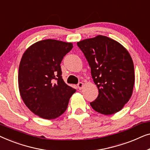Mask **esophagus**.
Here are the masks:
<instances>
[{"label": "esophagus", "mask_w": 150, "mask_h": 150, "mask_svg": "<svg viewBox=\"0 0 150 150\" xmlns=\"http://www.w3.org/2000/svg\"><path fill=\"white\" fill-rule=\"evenodd\" d=\"M77 87H78V88H79L80 90H81L83 88V87H84V83H79L77 85Z\"/></svg>", "instance_id": "34e87169"}]
</instances>
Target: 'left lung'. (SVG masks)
<instances>
[{"instance_id":"1","label":"left lung","mask_w":150,"mask_h":150,"mask_svg":"<svg viewBox=\"0 0 150 150\" xmlns=\"http://www.w3.org/2000/svg\"><path fill=\"white\" fill-rule=\"evenodd\" d=\"M91 67L98 98L90 103L96 112L110 115L120 111L132 95L134 69L126 48L104 35L77 42Z\"/></svg>"}]
</instances>
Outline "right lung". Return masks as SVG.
Here are the masks:
<instances>
[{
	"label": "right lung",
	"mask_w": 150,
	"mask_h": 150,
	"mask_svg": "<svg viewBox=\"0 0 150 150\" xmlns=\"http://www.w3.org/2000/svg\"><path fill=\"white\" fill-rule=\"evenodd\" d=\"M73 48L71 42L44 40L32 44L22 55L18 71V87L24 103L41 118L61 116L76 89L66 85L60 64Z\"/></svg>",
	"instance_id": "add662e5"
}]
</instances>
